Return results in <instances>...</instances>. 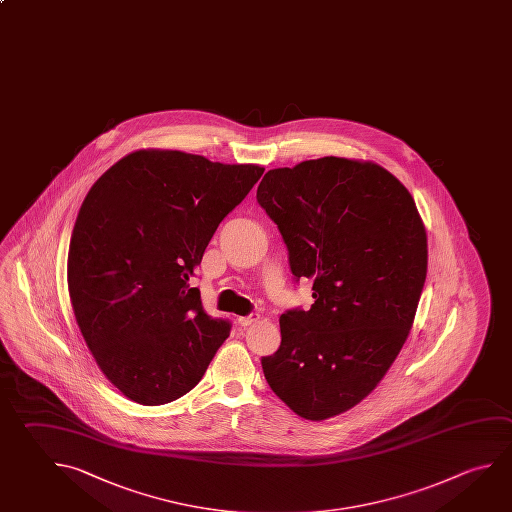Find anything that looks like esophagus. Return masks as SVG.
Segmentation results:
<instances>
[{
    "mask_svg": "<svg viewBox=\"0 0 512 512\" xmlns=\"http://www.w3.org/2000/svg\"><path fill=\"white\" fill-rule=\"evenodd\" d=\"M259 318V314L250 313L248 316H239V318H237V323H239V325H243V327H246V325H252V323L257 322Z\"/></svg>",
    "mask_w": 512,
    "mask_h": 512,
    "instance_id": "34e87169",
    "label": "esophagus"
}]
</instances>
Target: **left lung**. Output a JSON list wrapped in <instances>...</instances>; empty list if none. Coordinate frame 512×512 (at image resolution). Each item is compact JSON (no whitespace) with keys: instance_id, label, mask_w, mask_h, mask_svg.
Segmentation results:
<instances>
[{"instance_id":"left-lung-1","label":"left lung","mask_w":512,"mask_h":512,"mask_svg":"<svg viewBox=\"0 0 512 512\" xmlns=\"http://www.w3.org/2000/svg\"><path fill=\"white\" fill-rule=\"evenodd\" d=\"M257 201L314 298L280 316L264 377L293 412L323 421L363 401L403 349L426 280V230L403 183L372 162L325 156L273 169Z\"/></svg>"}]
</instances>
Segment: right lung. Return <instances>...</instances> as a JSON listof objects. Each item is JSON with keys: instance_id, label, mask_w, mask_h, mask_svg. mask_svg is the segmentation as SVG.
I'll list each match as a JSON object with an SVG mask.
<instances>
[{"instance_id": "obj_1", "label": "right lung", "mask_w": 512, "mask_h": 512, "mask_svg": "<svg viewBox=\"0 0 512 512\" xmlns=\"http://www.w3.org/2000/svg\"><path fill=\"white\" fill-rule=\"evenodd\" d=\"M264 169L136 151L82 201L68 252L75 320L102 374L145 406L190 392L230 336L190 287L217 226Z\"/></svg>"}]
</instances>
